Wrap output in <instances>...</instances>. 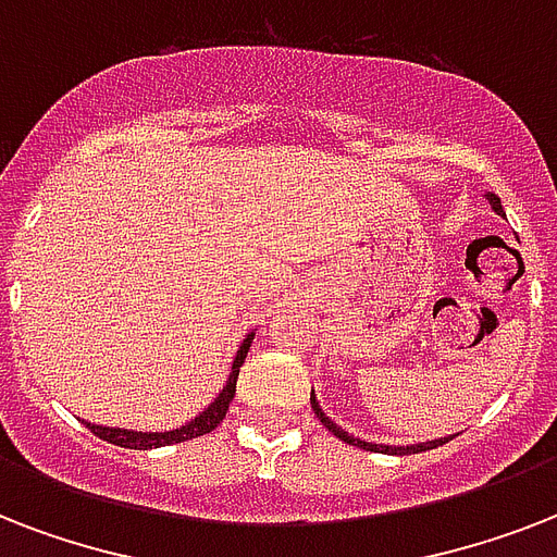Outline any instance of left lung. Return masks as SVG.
<instances>
[{
  "label": "left lung",
  "instance_id": "left-lung-1",
  "mask_svg": "<svg viewBox=\"0 0 557 557\" xmlns=\"http://www.w3.org/2000/svg\"><path fill=\"white\" fill-rule=\"evenodd\" d=\"M485 199H488V205H492V208H494V213H500V216H506V213H503L500 196H497V193H488ZM312 410H314V416H318V419H321V422H323V428H330V431L335 433L338 440H344V442H347V445H358V448H364V450H381V454H396V457H405V454H422V450L440 448V445H445V442H448V440H454V436H445V440L419 442V445H372V442L356 440L352 433H347V431H344V428H338V424L332 422L330 416H326L321 410V405H318V398H314V393H312Z\"/></svg>",
  "mask_w": 557,
  "mask_h": 557
}]
</instances>
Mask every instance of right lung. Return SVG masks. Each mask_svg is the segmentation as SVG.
<instances>
[{"label":"right lung","instance_id":"obj_1","mask_svg":"<svg viewBox=\"0 0 557 557\" xmlns=\"http://www.w3.org/2000/svg\"><path fill=\"white\" fill-rule=\"evenodd\" d=\"M251 341H253V332L251 335H245V341L239 344V349H236L234 367H231V375H227L222 393H219V396L213 398V401H210V405L205 407L196 419H190V422L176 428V431L144 433V431H124V428H107V424H95V422H83V424H86L95 436H100V440H107L112 442V445H121V448H133V450H150V448H161V445H176V442H187V440H196V436H205V433L213 431V428L225 419L227 405L234 401L236 375H239V367H243L245 356H248Z\"/></svg>","mask_w":557,"mask_h":557}]
</instances>
